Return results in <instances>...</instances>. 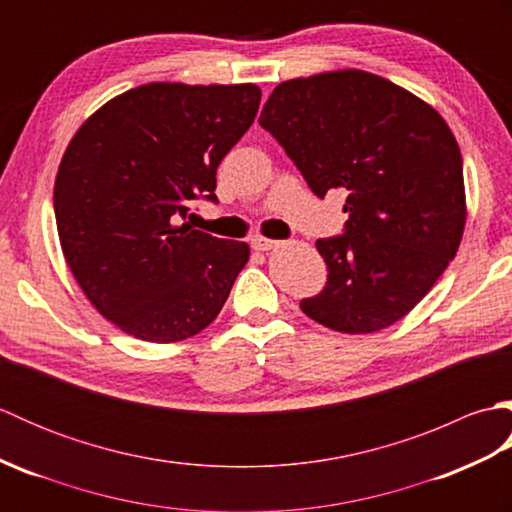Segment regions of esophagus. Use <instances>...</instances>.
Returning <instances> with one entry per match:
<instances>
[{"label": "esophagus", "mask_w": 512, "mask_h": 512, "mask_svg": "<svg viewBox=\"0 0 512 512\" xmlns=\"http://www.w3.org/2000/svg\"><path fill=\"white\" fill-rule=\"evenodd\" d=\"M250 246H253L255 250H259V253H266V250H273V248H277V246H279V242H277V239H270V237L257 235V237L250 239Z\"/></svg>", "instance_id": "obj_1"}]
</instances>
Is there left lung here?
I'll use <instances>...</instances> for the list:
<instances>
[{
  "mask_svg": "<svg viewBox=\"0 0 512 512\" xmlns=\"http://www.w3.org/2000/svg\"><path fill=\"white\" fill-rule=\"evenodd\" d=\"M259 123L319 198L347 191L345 233L317 242L328 286L301 310L343 334L400 321L462 242V154L447 121L400 85L347 68L279 83Z\"/></svg>",
  "mask_w": 512,
  "mask_h": 512,
  "instance_id": "1",
  "label": "left lung"
}]
</instances>
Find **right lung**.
<instances>
[{"instance_id":"right-lung-1","label":"right lung","mask_w":512,"mask_h":512,"mask_svg":"<svg viewBox=\"0 0 512 512\" xmlns=\"http://www.w3.org/2000/svg\"><path fill=\"white\" fill-rule=\"evenodd\" d=\"M255 83H147L114 96L72 136L54 180L65 262L92 306L140 341L176 343L220 314L246 242L195 231L189 202L253 125Z\"/></svg>"}]
</instances>
